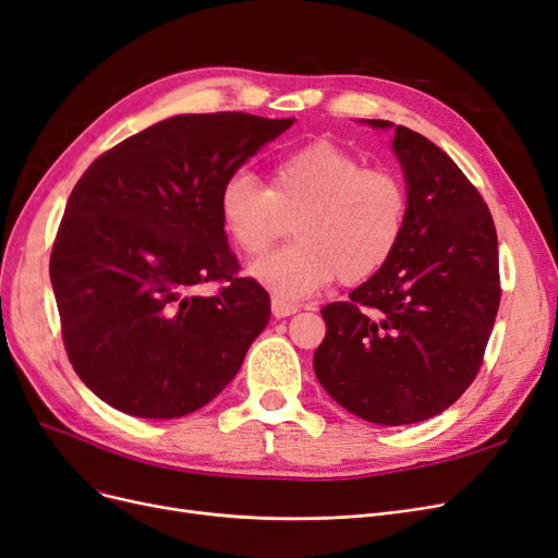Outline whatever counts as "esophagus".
<instances>
[{"instance_id":"esophagus-1","label":"esophagus","mask_w":558,"mask_h":558,"mask_svg":"<svg viewBox=\"0 0 558 558\" xmlns=\"http://www.w3.org/2000/svg\"><path fill=\"white\" fill-rule=\"evenodd\" d=\"M298 312V305H293V302H286V300H279V298H272V314L277 318H286Z\"/></svg>"}]
</instances>
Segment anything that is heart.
<instances>
[{"label": "heart", "instance_id": "heart-1", "mask_svg": "<svg viewBox=\"0 0 558 558\" xmlns=\"http://www.w3.org/2000/svg\"><path fill=\"white\" fill-rule=\"evenodd\" d=\"M293 219L295 242L251 267L279 300L318 293L332 279L365 281L393 258L410 216L404 181L365 167L332 142H312L283 156L269 185L248 172L230 174L218 191V216L230 242L251 258L269 251Z\"/></svg>", "mask_w": 558, "mask_h": 558}]
</instances>
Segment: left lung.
I'll return each mask as SVG.
<instances>
[{
	"label": "left lung",
	"mask_w": 558,
	"mask_h": 558,
	"mask_svg": "<svg viewBox=\"0 0 558 558\" xmlns=\"http://www.w3.org/2000/svg\"><path fill=\"white\" fill-rule=\"evenodd\" d=\"M393 132L408 228L377 275L320 310L326 337L314 353L328 396L381 426L426 421L463 396L500 305L498 238L480 191L424 134Z\"/></svg>",
	"instance_id": "8db88e82"
}]
</instances>
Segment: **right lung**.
Instances as JSON below:
<instances>
[{
  "mask_svg": "<svg viewBox=\"0 0 558 558\" xmlns=\"http://www.w3.org/2000/svg\"><path fill=\"white\" fill-rule=\"evenodd\" d=\"M293 123L240 111L172 116L109 148L74 185L50 283L66 356L111 408L179 418L238 375L269 320V295L240 277L218 191ZM209 280L225 289L197 296Z\"/></svg>",
  "mask_w": 558,
  "mask_h": 558,
  "instance_id": "1",
  "label": "right lung"
}]
</instances>
